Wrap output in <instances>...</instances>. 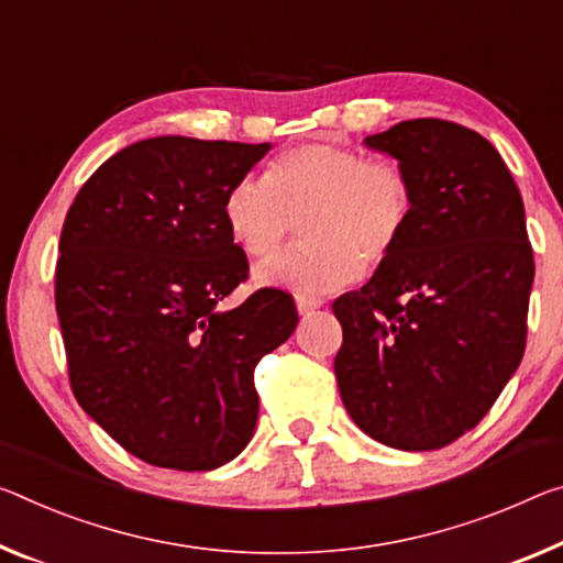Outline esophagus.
Instances as JSON below:
<instances>
[{
  "label": "esophagus",
  "mask_w": 563,
  "mask_h": 563,
  "mask_svg": "<svg viewBox=\"0 0 563 563\" xmlns=\"http://www.w3.org/2000/svg\"><path fill=\"white\" fill-rule=\"evenodd\" d=\"M296 306H298V313L306 316V313H313L320 306H323V300L320 298H310V296H298L296 298Z\"/></svg>",
  "instance_id": "obj_1"
}]
</instances>
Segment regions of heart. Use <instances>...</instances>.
Segmentation results:
<instances>
[{"label":"heart","mask_w":563,"mask_h":563,"mask_svg":"<svg viewBox=\"0 0 563 563\" xmlns=\"http://www.w3.org/2000/svg\"><path fill=\"white\" fill-rule=\"evenodd\" d=\"M416 210V187L390 159L345 145L310 142L278 155L263 177L225 192L228 235L253 261H271L302 225V243L265 265L257 278L296 292H330L376 271L396 253Z\"/></svg>","instance_id":"heart-1"}]
</instances>
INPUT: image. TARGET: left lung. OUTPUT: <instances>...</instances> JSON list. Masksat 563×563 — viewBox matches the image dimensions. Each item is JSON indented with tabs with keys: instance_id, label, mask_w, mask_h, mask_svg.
<instances>
[{
	"instance_id": "8db88e82",
	"label": "left lung",
	"mask_w": 563,
	"mask_h": 563,
	"mask_svg": "<svg viewBox=\"0 0 563 563\" xmlns=\"http://www.w3.org/2000/svg\"><path fill=\"white\" fill-rule=\"evenodd\" d=\"M365 145L398 159L416 210L396 253L333 302L338 390L371 439L443 449L488 413L523 358V200L496 147L463 124L406 120Z\"/></svg>"
}]
</instances>
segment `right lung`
Listing matches in <instances>:
<instances>
[{"label":"right lung","mask_w":563,"mask_h":563,"mask_svg":"<svg viewBox=\"0 0 563 563\" xmlns=\"http://www.w3.org/2000/svg\"><path fill=\"white\" fill-rule=\"evenodd\" d=\"M271 145L150 137L79 187L59 238L55 302L77 404L140 461L212 471L257 423L255 365L298 325L296 300L247 280L222 200Z\"/></svg>","instance_id":"right-lung-1"}]
</instances>
